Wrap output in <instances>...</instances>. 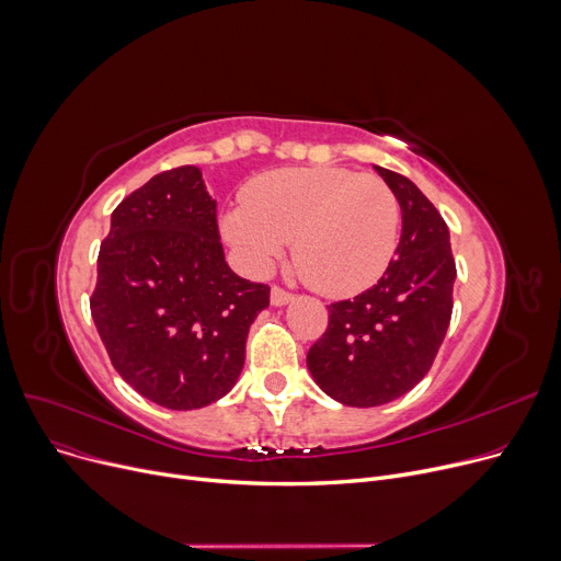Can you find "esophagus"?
I'll return each mask as SVG.
<instances>
[{
  "label": "esophagus",
  "mask_w": 561,
  "mask_h": 561,
  "mask_svg": "<svg viewBox=\"0 0 561 561\" xmlns=\"http://www.w3.org/2000/svg\"><path fill=\"white\" fill-rule=\"evenodd\" d=\"M289 301H294V294L291 291H287V289L278 287V285L272 287V306L280 308V306H287Z\"/></svg>",
  "instance_id": "34e87169"
}]
</instances>
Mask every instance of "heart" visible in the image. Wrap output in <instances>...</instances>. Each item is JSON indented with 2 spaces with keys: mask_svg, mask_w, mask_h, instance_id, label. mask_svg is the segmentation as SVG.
Returning <instances> with one entry per match:
<instances>
[{
  "mask_svg": "<svg viewBox=\"0 0 561 561\" xmlns=\"http://www.w3.org/2000/svg\"><path fill=\"white\" fill-rule=\"evenodd\" d=\"M401 210L389 185L346 168H287L253 179L244 206L228 210L224 238L262 274L294 240V265L328 296L374 285L399 240Z\"/></svg>",
  "mask_w": 561,
  "mask_h": 561,
  "instance_id": "obj_1",
  "label": "heart"
}]
</instances>
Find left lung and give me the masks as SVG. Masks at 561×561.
<instances>
[{
    "instance_id": "left-lung-1",
    "label": "left lung",
    "mask_w": 561,
    "mask_h": 561,
    "mask_svg": "<svg viewBox=\"0 0 561 561\" xmlns=\"http://www.w3.org/2000/svg\"><path fill=\"white\" fill-rule=\"evenodd\" d=\"M374 170L403 215L397 260L355 299L328 306L325 333L308 351V369L328 397L376 408L408 393L427 371L453 314L455 260L448 226L405 176Z\"/></svg>"
}]
</instances>
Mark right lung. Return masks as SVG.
Here are the masks:
<instances>
[{
	"label": "right lung",
	"instance_id": "obj_1",
	"mask_svg": "<svg viewBox=\"0 0 561 561\" xmlns=\"http://www.w3.org/2000/svg\"><path fill=\"white\" fill-rule=\"evenodd\" d=\"M267 306V285L228 267L199 168L156 174L113 210L90 312L115 371L145 399L196 410L226 397Z\"/></svg>",
	"mask_w": 561,
	"mask_h": 561
}]
</instances>
